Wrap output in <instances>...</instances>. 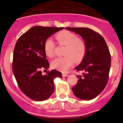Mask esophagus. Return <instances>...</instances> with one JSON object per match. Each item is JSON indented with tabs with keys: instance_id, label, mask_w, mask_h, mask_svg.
<instances>
[{
	"instance_id": "34e87169",
	"label": "esophagus",
	"mask_w": 123,
	"mask_h": 123,
	"mask_svg": "<svg viewBox=\"0 0 123 123\" xmlns=\"http://www.w3.org/2000/svg\"><path fill=\"white\" fill-rule=\"evenodd\" d=\"M62 76H63V77H67V76H68V74L64 73H63L62 74Z\"/></svg>"
}]
</instances>
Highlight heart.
Instances as JSON below:
<instances>
[{"label": "heart", "instance_id": "heart-1", "mask_svg": "<svg viewBox=\"0 0 123 123\" xmlns=\"http://www.w3.org/2000/svg\"><path fill=\"white\" fill-rule=\"evenodd\" d=\"M55 39L60 45L65 46L62 57L55 58L52 61L53 68L61 71H66L73 65L74 62H79L82 60L86 53V45L83 40L69 31H62L55 35ZM45 55L53 57L55 54V44L52 39L45 40L44 45Z\"/></svg>", "mask_w": 123, "mask_h": 123}]
</instances>
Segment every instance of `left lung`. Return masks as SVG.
<instances>
[{"instance_id": "left-lung-1", "label": "left lung", "mask_w": 123, "mask_h": 123, "mask_svg": "<svg viewBox=\"0 0 123 123\" xmlns=\"http://www.w3.org/2000/svg\"><path fill=\"white\" fill-rule=\"evenodd\" d=\"M81 36L86 45V53L75 68L83 71L78 75V83L72 88L75 96L85 100L93 99L104 91L109 78L111 56L104 37L87 28H66Z\"/></svg>"}]
</instances>
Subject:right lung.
<instances>
[{"label": "right lung", "instance_id": "obj_1", "mask_svg": "<svg viewBox=\"0 0 123 123\" xmlns=\"http://www.w3.org/2000/svg\"><path fill=\"white\" fill-rule=\"evenodd\" d=\"M63 29L55 27L34 26L19 37L15 44L12 69L19 89L24 94L35 101H43L54 92V79L62 78L60 71H47L49 63L44 49L47 39ZM46 71L42 75L41 69Z\"/></svg>", "mask_w": 123, "mask_h": 123}]
</instances>
